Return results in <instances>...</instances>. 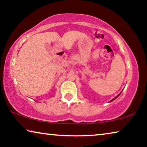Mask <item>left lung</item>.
<instances>
[{"instance_id": "8db88e82", "label": "left lung", "mask_w": 147, "mask_h": 147, "mask_svg": "<svg viewBox=\"0 0 147 147\" xmlns=\"http://www.w3.org/2000/svg\"><path fill=\"white\" fill-rule=\"evenodd\" d=\"M121 93H120V94H118V95H117V96H116V97H115V98H113V100H111V101H113V100H115V98H117V97H118V96H119V95H120V94H121Z\"/></svg>"}]
</instances>
